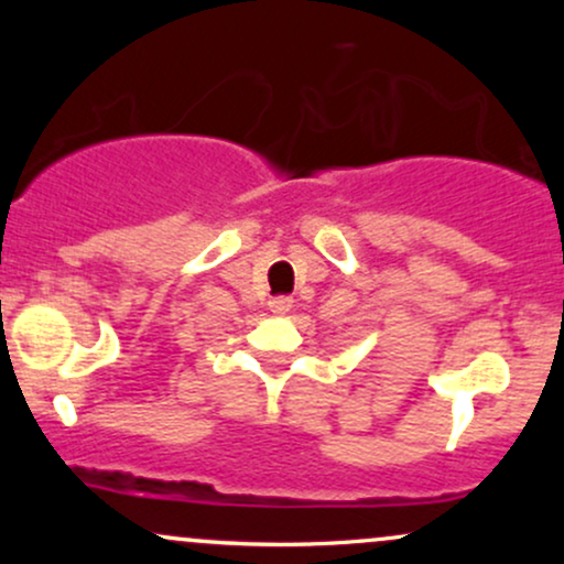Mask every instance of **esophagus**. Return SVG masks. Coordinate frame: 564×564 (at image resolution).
Segmentation results:
<instances>
[{
	"label": "esophagus",
	"instance_id": "34e87169",
	"mask_svg": "<svg viewBox=\"0 0 564 564\" xmlns=\"http://www.w3.org/2000/svg\"><path fill=\"white\" fill-rule=\"evenodd\" d=\"M268 304H270V313L286 315L291 310V296H273Z\"/></svg>",
	"mask_w": 564,
	"mask_h": 564
}]
</instances>
